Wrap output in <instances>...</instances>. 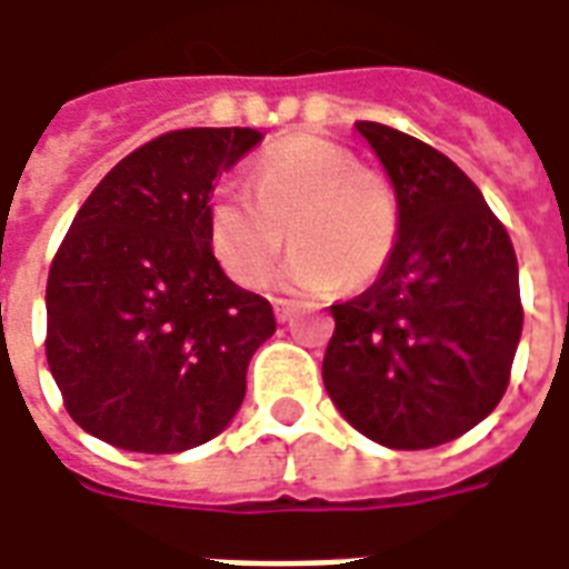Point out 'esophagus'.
<instances>
[{
    "label": "esophagus",
    "mask_w": 569,
    "mask_h": 569,
    "mask_svg": "<svg viewBox=\"0 0 569 569\" xmlns=\"http://www.w3.org/2000/svg\"><path fill=\"white\" fill-rule=\"evenodd\" d=\"M273 317H277V322H289L296 317V305L286 301V298H277V301H273Z\"/></svg>",
    "instance_id": "obj_1"
}]
</instances>
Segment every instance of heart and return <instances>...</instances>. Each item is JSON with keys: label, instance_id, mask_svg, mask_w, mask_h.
Returning a JSON list of instances; mask_svg holds the SVG:
<instances>
[{"label": "heart", "instance_id": "b5f03b06", "mask_svg": "<svg viewBox=\"0 0 569 569\" xmlns=\"http://www.w3.org/2000/svg\"><path fill=\"white\" fill-rule=\"evenodd\" d=\"M247 188L222 186L210 207L212 249L240 286H261L289 243L283 283L322 296L369 283L399 240L393 186L345 146L310 133L277 142L252 163Z\"/></svg>", "mask_w": 569, "mask_h": 569}]
</instances>
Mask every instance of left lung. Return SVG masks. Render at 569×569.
<instances>
[{"label":"left lung","instance_id":"8db88e82","mask_svg":"<svg viewBox=\"0 0 569 569\" xmlns=\"http://www.w3.org/2000/svg\"><path fill=\"white\" fill-rule=\"evenodd\" d=\"M357 130L399 198V240L362 296L332 305L322 383L366 439L436 448L481 423L506 393L525 322L518 259L451 158L378 121Z\"/></svg>","mask_w":569,"mask_h":569}]
</instances>
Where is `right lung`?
Returning <instances> with one entry per match:
<instances>
[{
	"instance_id": "right-lung-1",
	"label": "right lung",
	"mask_w": 569,
	"mask_h": 569,
	"mask_svg": "<svg viewBox=\"0 0 569 569\" xmlns=\"http://www.w3.org/2000/svg\"><path fill=\"white\" fill-rule=\"evenodd\" d=\"M264 133L191 128L118 161L81 203L48 273V366L69 418L121 451L216 439L247 396L271 305L212 256L210 198Z\"/></svg>"
}]
</instances>
